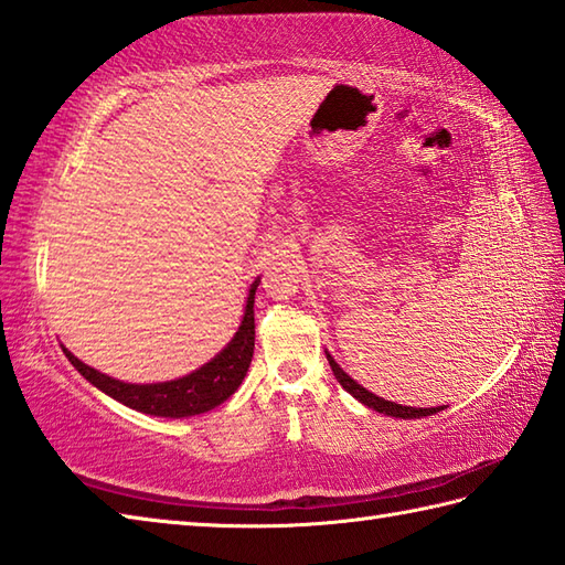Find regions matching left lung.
Masks as SVG:
<instances>
[{
  "label": "left lung",
  "mask_w": 565,
  "mask_h": 565,
  "mask_svg": "<svg viewBox=\"0 0 565 565\" xmlns=\"http://www.w3.org/2000/svg\"><path fill=\"white\" fill-rule=\"evenodd\" d=\"M328 362H330V369H332L334 379L340 381V386H342L347 393H352L359 403H364V405H369V407H374L376 413L391 415V417H401V419H413V417H427V415H435V413H439V411H441V407H407V405H398V403L383 401V398H379V395H374L371 391H366L364 386H359V383H356L354 379L347 376L344 371L338 366V362H334V359H332L330 354H328Z\"/></svg>",
  "instance_id": "obj_1"
}]
</instances>
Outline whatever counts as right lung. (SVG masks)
Segmentation results:
<instances>
[{
	"label": "right lung",
	"mask_w": 565,
	"mask_h": 565,
	"mask_svg": "<svg viewBox=\"0 0 565 565\" xmlns=\"http://www.w3.org/2000/svg\"><path fill=\"white\" fill-rule=\"evenodd\" d=\"M257 284L259 281L252 284L247 306H245V318L239 322V330L235 332L231 344H227L218 356L211 359L209 364H203L199 371H194V374H189L184 379L138 386V383L116 381L111 376L102 374L97 369L82 364L75 354H70L65 350V347L63 352L70 359V364L75 366L84 379L94 383V386L104 391L106 395H111L114 401L134 407V411H140L146 415H158V417L201 415L231 398L247 374L252 352H255Z\"/></svg>",
	"instance_id": "obj_1"
}]
</instances>
